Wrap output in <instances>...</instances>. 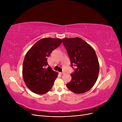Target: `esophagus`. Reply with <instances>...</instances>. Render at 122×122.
Returning a JSON list of instances; mask_svg holds the SVG:
<instances>
[{
  "instance_id": "1",
  "label": "esophagus",
  "mask_w": 122,
  "mask_h": 122,
  "mask_svg": "<svg viewBox=\"0 0 122 122\" xmlns=\"http://www.w3.org/2000/svg\"><path fill=\"white\" fill-rule=\"evenodd\" d=\"M64 73H65L64 72H62L61 73V74L62 75V74H64Z\"/></svg>"
}]
</instances>
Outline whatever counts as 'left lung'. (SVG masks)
<instances>
[{
    "label": "left lung",
    "instance_id": "1",
    "mask_svg": "<svg viewBox=\"0 0 122 122\" xmlns=\"http://www.w3.org/2000/svg\"><path fill=\"white\" fill-rule=\"evenodd\" d=\"M62 40L71 67L76 66L75 71L71 74V81L66 86L74 93H86L94 86L98 78L99 64L97 55L93 47L80 38Z\"/></svg>",
    "mask_w": 122,
    "mask_h": 122
}]
</instances>
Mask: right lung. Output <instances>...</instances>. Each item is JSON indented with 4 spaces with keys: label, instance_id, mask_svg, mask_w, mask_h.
<instances>
[{
    "label": "right lung",
    "instance_id": "right-lung-1",
    "mask_svg": "<svg viewBox=\"0 0 122 122\" xmlns=\"http://www.w3.org/2000/svg\"><path fill=\"white\" fill-rule=\"evenodd\" d=\"M61 42L60 39L43 38L36 42L26 54L23 63V78L33 93L42 95L52 87L58 73L49 66L47 57Z\"/></svg>",
    "mask_w": 122,
    "mask_h": 122
}]
</instances>
